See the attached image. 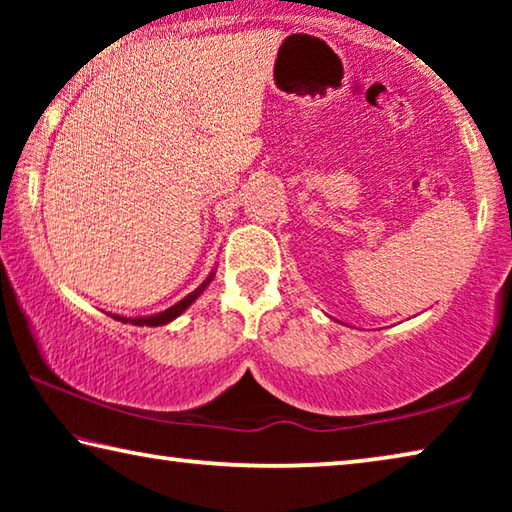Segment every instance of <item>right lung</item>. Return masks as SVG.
<instances>
[{"mask_svg": "<svg viewBox=\"0 0 512 512\" xmlns=\"http://www.w3.org/2000/svg\"><path fill=\"white\" fill-rule=\"evenodd\" d=\"M212 277H214V273H210V277H207V280H205L196 291H192V293H189V296H185L183 300L176 302V305H173V307L160 311V314L149 316V318H124V316H112V318H115V320H124V323H131V325H140V327H144V325H146V327H158V325L169 323V320H173L176 316L183 314V311H185L189 305H192V302H194L198 296H201L207 284L212 282Z\"/></svg>", "mask_w": 512, "mask_h": 512, "instance_id": "obj_1", "label": "right lung"}]
</instances>
